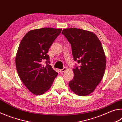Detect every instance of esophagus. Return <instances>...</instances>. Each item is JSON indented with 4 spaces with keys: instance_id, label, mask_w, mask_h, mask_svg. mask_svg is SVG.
Masks as SVG:
<instances>
[{
    "instance_id": "1",
    "label": "esophagus",
    "mask_w": 122,
    "mask_h": 122,
    "mask_svg": "<svg viewBox=\"0 0 122 122\" xmlns=\"http://www.w3.org/2000/svg\"><path fill=\"white\" fill-rule=\"evenodd\" d=\"M67 69V68H66V67H64L63 69H60V71L61 72V73H63V72H65Z\"/></svg>"
}]
</instances>
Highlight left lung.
Listing matches in <instances>:
<instances>
[{"instance_id":"1","label":"left lung","mask_w":122,"mask_h":122,"mask_svg":"<svg viewBox=\"0 0 122 122\" xmlns=\"http://www.w3.org/2000/svg\"><path fill=\"white\" fill-rule=\"evenodd\" d=\"M62 34L71 45L74 61L80 65L73 69L74 76L69 87L78 96L88 95L104 76L106 58L102 45L93 32L82 29H65Z\"/></svg>"}]
</instances>
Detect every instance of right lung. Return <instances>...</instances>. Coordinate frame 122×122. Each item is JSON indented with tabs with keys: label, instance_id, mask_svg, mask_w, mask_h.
Segmentation results:
<instances>
[{
	"label": "right lung",
	"instance_id": "obj_1",
	"mask_svg": "<svg viewBox=\"0 0 122 122\" xmlns=\"http://www.w3.org/2000/svg\"><path fill=\"white\" fill-rule=\"evenodd\" d=\"M62 29L42 28L31 30L20 42L15 58L18 75L27 88L36 95L49 89L58 73L50 64L48 50ZM46 61L45 66L42 62Z\"/></svg>",
	"mask_w": 122,
	"mask_h": 122
}]
</instances>
